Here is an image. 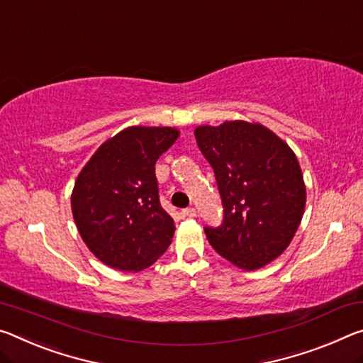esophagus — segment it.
<instances>
[{"instance_id": "34e87169", "label": "esophagus", "mask_w": 363, "mask_h": 363, "mask_svg": "<svg viewBox=\"0 0 363 363\" xmlns=\"http://www.w3.org/2000/svg\"><path fill=\"white\" fill-rule=\"evenodd\" d=\"M182 213H184V216H187V218L197 216V211H195V208H186Z\"/></svg>"}]
</instances>
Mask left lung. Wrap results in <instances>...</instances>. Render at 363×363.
<instances>
[{
  "instance_id": "1",
  "label": "left lung",
  "mask_w": 363,
  "mask_h": 363,
  "mask_svg": "<svg viewBox=\"0 0 363 363\" xmlns=\"http://www.w3.org/2000/svg\"><path fill=\"white\" fill-rule=\"evenodd\" d=\"M215 171L223 200L221 226L205 228L218 254L252 272L291 244L306 208V184L297 157L258 123L226 121L194 130Z\"/></svg>"
}]
</instances>
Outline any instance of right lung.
Segmentation results:
<instances>
[{"label":"right lung","mask_w":363,"mask_h":363,"mask_svg":"<svg viewBox=\"0 0 363 363\" xmlns=\"http://www.w3.org/2000/svg\"><path fill=\"white\" fill-rule=\"evenodd\" d=\"M179 137L174 128L132 125L101 143L71 195L79 234L100 262L142 272L168 249L174 221L160 203L155 163Z\"/></svg>","instance_id":"add662e5"}]
</instances>
